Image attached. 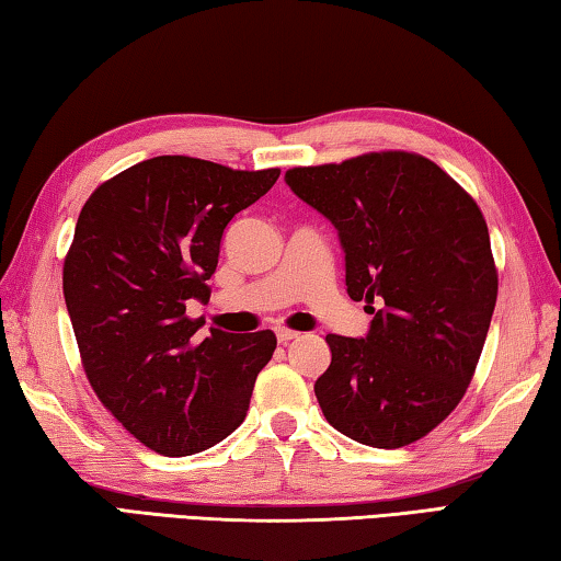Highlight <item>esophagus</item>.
I'll return each instance as SVG.
<instances>
[{
	"mask_svg": "<svg viewBox=\"0 0 561 561\" xmlns=\"http://www.w3.org/2000/svg\"><path fill=\"white\" fill-rule=\"evenodd\" d=\"M299 339V331H291V329H277V341L279 344H289V341Z\"/></svg>",
	"mask_w": 561,
	"mask_h": 561,
	"instance_id": "obj_1",
	"label": "esophagus"
}]
</instances>
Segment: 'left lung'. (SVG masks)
<instances>
[{
  "label": "left lung",
  "instance_id": "left-lung-1",
  "mask_svg": "<svg viewBox=\"0 0 561 561\" xmlns=\"http://www.w3.org/2000/svg\"><path fill=\"white\" fill-rule=\"evenodd\" d=\"M346 252V289L374 314L366 339L329 334L314 383L327 421L371 448H403L462 401L497 301L488 222L425 156L378 150L287 170Z\"/></svg>",
  "mask_w": 561,
  "mask_h": 561
}]
</instances>
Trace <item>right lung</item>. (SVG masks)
<instances>
[{"instance_id":"1","label":"right lung","mask_w":561,"mask_h":561,"mask_svg":"<svg viewBox=\"0 0 561 561\" xmlns=\"http://www.w3.org/2000/svg\"><path fill=\"white\" fill-rule=\"evenodd\" d=\"M279 168L234 170L158 156L113 175L81 207L64 260V299L81 366L106 411L168 458L227 438L244 421L274 331H197L187 301L207 279L232 217L277 183Z\"/></svg>"}]
</instances>
